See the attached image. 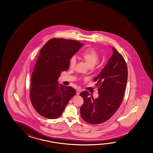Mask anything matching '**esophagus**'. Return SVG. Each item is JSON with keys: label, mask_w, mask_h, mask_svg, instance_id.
Wrapping results in <instances>:
<instances>
[{"label": "esophagus", "mask_w": 153, "mask_h": 153, "mask_svg": "<svg viewBox=\"0 0 153 153\" xmlns=\"http://www.w3.org/2000/svg\"><path fill=\"white\" fill-rule=\"evenodd\" d=\"M81 91L80 89H77V90H76V94H80V93Z\"/></svg>", "instance_id": "obj_1"}]
</instances>
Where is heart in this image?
Returning a JSON list of instances; mask_svg holds the SVG:
<instances>
[{
    "label": "heart",
    "mask_w": 153,
    "mask_h": 153,
    "mask_svg": "<svg viewBox=\"0 0 153 153\" xmlns=\"http://www.w3.org/2000/svg\"><path fill=\"white\" fill-rule=\"evenodd\" d=\"M81 56L83 60L86 62L87 64L90 67H93L95 64L97 63L100 56L97 51L92 48H89L82 52L81 54ZM76 63V59L75 56H72L70 59L69 65L71 68H73L75 67Z\"/></svg>",
    "instance_id": "1"
}]
</instances>
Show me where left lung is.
Masks as SVG:
<instances>
[{"label": "left lung", "instance_id": "obj_1", "mask_svg": "<svg viewBox=\"0 0 153 153\" xmlns=\"http://www.w3.org/2000/svg\"><path fill=\"white\" fill-rule=\"evenodd\" d=\"M113 54L100 74L94 79L99 87V97H89L87 91L81 92L83 103L80 108L82 119L91 124H100L109 119L119 108L123 97L128 77L125 59L112 47Z\"/></svg>", "mask_w": 153, "mask_h": 153}]
</instances>
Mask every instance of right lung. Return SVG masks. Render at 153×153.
<instances>
[{
  "label": "right lung",
  "instance_id": "obj_1",
  "mask_svg": "<svg viewBox=\"0 0 153 153\" xmlns=\"http://www.w3.org/2000/svg\"><path fill=\"white\" fill-rule=\"evenodd\" d=\"M80 42L53 38L42 48L31 76L30 97L40 115L55 119L76 94L72 87L59 85V78L69 68V61L83 46Z\"/></svg>",
  "mask_w": 153,
  "mask_h": 153
}]
</instances>
